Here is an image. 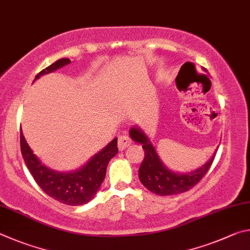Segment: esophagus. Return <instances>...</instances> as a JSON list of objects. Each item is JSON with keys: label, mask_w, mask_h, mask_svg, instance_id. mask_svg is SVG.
<instances>
[{"label": "esophagus", "mask_w": 250, "mask_h": 250, "mask_svg": "<svg viewBox=\"0 0 250 250\" xmlns=\"http://www.w3.org/2000/svg\"><path fill=\"white\" fill-rule=\"evenodd\" d=\"M130 144H132V141L128 136L126 135H122V136L118 137V149L120 150H124L125 148H127Z\"/></svg>", "instance_id": "1"}]
</instances>
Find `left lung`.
Instances as JSON below:
<instances>
[{
	"mask_svg": "<svg viewBox=\"0 0 250 250\" xmlns=\"http://www.w3.org/2000/svg\"><path fill=\"white\" fill-rule=\"evenodd\" d=\"M129 136L134 142L142 144L145 151V158L138 170L139 180L148 190L157 195H174L190 190L208 171L215 158L216 150L202 167L194 171L179 173L168 169L157 154L155 146L150 139L138 126H133L129 129Z\"/></svg>",
	"mask_w": 250,
	"mask_h": 250,
	"instance_id": "obj_1",
	"label": "left lung"
}]
</instances>
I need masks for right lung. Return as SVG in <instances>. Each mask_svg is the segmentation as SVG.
Instances as JSON below:
<instances>
[{
  "label": "right lung",
  "mask_w": 250,
  "mask_h": 250,
  "mask_svg": "<svg viewBox=\"0 0 250 250\" xmlns=\"http://www.w3.org/2000/svg\"><path fill=\"white\" fill-rule=\"evenodd\" d=\"M71 62L68 58H61L49 67L42 70L35 80ZM21 151L26 166L35 181L50 198L67 205H82L94 198L104 181L108 161L118 152L117 138H114L102 150L95 154L80 169L70 172L55 171L41 163L33 154L21 129Z\"/></svg>",
  "instance_id": "add662e5"
}]
</instances>
